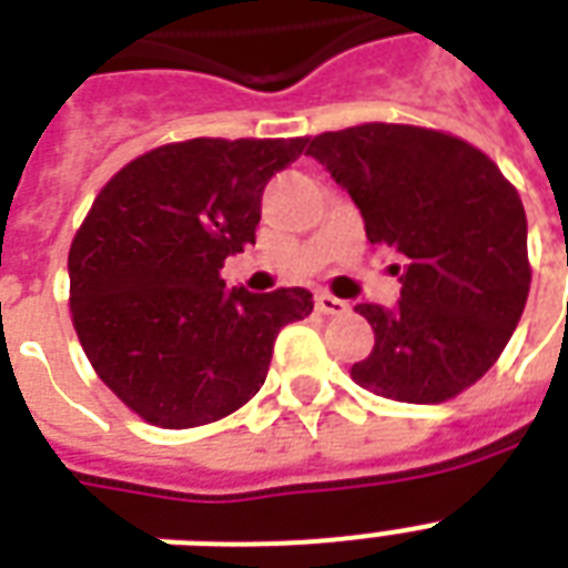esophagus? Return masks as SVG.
I'll return each mask as SVG.
<instances>
[{"mask_svg": "<svg viewBox=\"0 0 568 568\" xmlns=\"http://www.w3.org/2000/svg\"><path fill=\"white\" fill-rule=\"evenodd\" d=\"M315 310H318L321 315H327V318H338V315L351 312V306H347L345 301L333 297V294H318V297H315Z\"/></svg>", "mask_w": 568, "mask_h": 568, "instance_id": "esophagus-1", "label": "esophagus"}]
</instances>
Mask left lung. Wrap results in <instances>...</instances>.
Instances as JSON below:
<instances>
[{"label":"left lung","instance_id":"8db88e82","mask_svg":"<svg viewBox=\"0 0 568 568\" xmlns=\"http://www.w3.org/2000/svg\"><path fill=\"white\" fill-rule=\"evenodd\" d=\"M359 205L365 235L409 258L395 310L359 303L374 351L356 386L400 404H442L475 386L510 342L530 292L528 217L498 164L463 138L363 123L312 138Z\"/></svg>","mask_w":568,"mask_h":568}]
</instances>
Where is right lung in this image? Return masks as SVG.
Segmentation results:
<instances>
[{
	"label": "right lung",
	"instance_id": "add662e5",
	"mask_svg": "<svg viewBox=\"0 0 568 568\" xmlns=\"http://www.w3.org/2000/svg\"><path fill=\"white\" fill-rule=\"evenodd\" d=\"M310 138H191L120 168L70 244V318L93 372L164 430L221 422L267 377L306 288H226V256L256 244L262 191Z\"/></svg>",
	"mask_w": 568,
	"mask_h": 568
}]
</instances>
